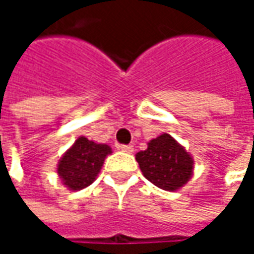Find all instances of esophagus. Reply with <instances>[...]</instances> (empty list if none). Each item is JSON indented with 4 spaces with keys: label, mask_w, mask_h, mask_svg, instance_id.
Wrapping results in <instances>:
<instances>
[{
    "label": "esophagus",
    "mask_w": 254,
    "mask_h": 254,
    "mask_svg": "<svg viewBox=\"0 0 254 254\" xmlns=\"http://www.w3.org/2000/svg\"><path fill=\"white\" fill-rule=\"evenodd\" d=\"M118 148L122 150V151H125V153H132L133 151V147L132 145H127V144H121Z\"/></svg>",
    "instance_id": "34e87169"
}]
</instances>
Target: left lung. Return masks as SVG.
<instances>
[{"label":"left lung","instance_id":"1","mask_svg":"<svg viewBox=\"0 0 254 254\" xmlns=\"http://www.w3.org/2000/svg\"><path fill=\"white\" fill-rule=\"evenodd\" d=\"M136 162L144 177L168 191L182 187L192 174V159L168 133L151 139L147 150L136 153Z\"/></svg>","mask_w":254,"mask_h":254}]
</instances>
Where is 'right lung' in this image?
Returning a JSON list of instances; mask_svg holds the SVG:
<instances>
[{"label":"right lung","instance_id":"obj_1","mask_svg":"<svg viewBox=\"0 0 254 254\" xmlns=\"http://www.w3.org/2000/svg\"><path fill=\"white\" fill-rule=\"evenodd\" d=\"M110 153L112 148L109 145L95 144L94 141L80 136L62 157L57 172L70 190H82L94 182L106 156Z\"/></svg>","mask_w":254,"mask_h":254}]
</instances>
